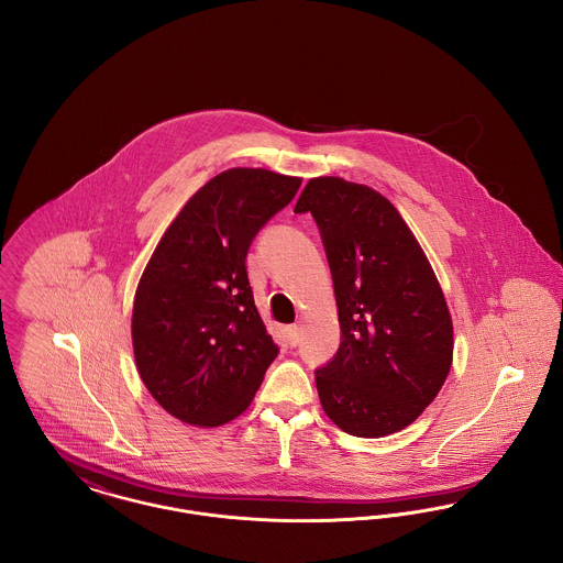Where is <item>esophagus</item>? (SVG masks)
I'll return each instance as SVG.
<instances>
[{
    "label": "esophagus",
    "mask_w": 563,
    "mask_h": 563,
    "mask_svg": "<svg viewBox=\"0 0 563 563\" xmlns=\"http://www.w3.org/2000/svg\"><path fill=\"white\" fill-rule=\"evenodd\" d=\"M287 340H289V344H291V346H297V344H299V340H301V327H299V324H291V327H287Z\"/></svg>",
    "instance_id": "esophagus-1"
}]
</instances>
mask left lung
Masks as SVG:
<instances>
[{"label": "left lung", "instance_id": "8db88e82", "mask_svg": "<svg viewBox=\"0 0 563 563\" xmlns=\"http://www.w3.org/2000/svg\"><path fill=\"white\" fill-rule=\"evenodd\" d=\"M295 213L314 217L338 299L342 342L314 372L324 413L367 439L409 427L439 395L454 352L424 251L382 194L340 177L310 179Z\"/></svg>", "mask_w": 563, "mask_h": 563}]
</instances>
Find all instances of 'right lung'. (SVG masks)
<instances>
[{"label": "right lung", "mask_w": 563, "mask_h": 563, "mask_svg": "<svg viewBox=\"0 0 563 563\" xmlns=\"http://www.w3.org/2000/svg\"><path fill=\"white\" fill-rule=\"evenodd\" d=\"M299 186L266 168H230L164 232L134 295L133 349L170 416L219 427L253 401L278 346L255 308L246 253Z\"/></svg>", "instance_id": "obj_1"}]
</instances>
